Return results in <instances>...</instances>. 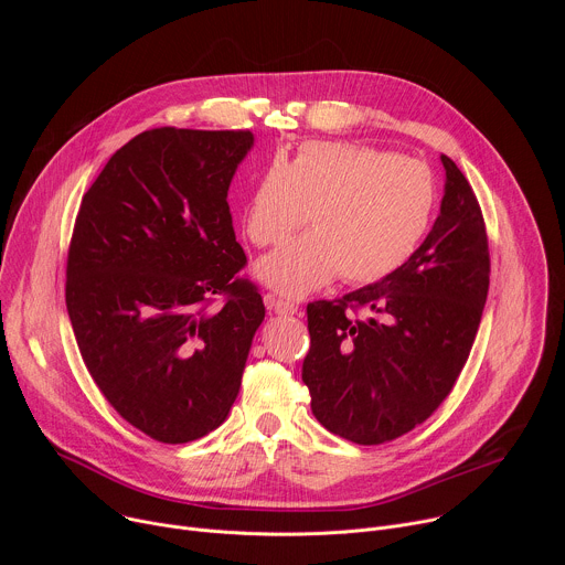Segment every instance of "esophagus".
Wrapping results in <instances>:
<instances>
[{"label":"esophagus","mask_w":565,"mask_h":565,"mask_svg":"<svg viewBox=\"0 0 565 565\" xmlns=\"http://www.w3.org/2000/svg\"><path fill=\"white\" fill-rule=\"evenodd\" d=\"M264 303L268 306V310H273V312H277V315H295V312L299 310L292 301L277 299L275 295H266V297H264Z\"/></svg>","instance_id":"obj_1"}]
</instances>
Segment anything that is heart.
Segmentation results:
<instances>
[{
	"mask_svg": "<svg viewBox=\"0 0 565 565\" xmlns=\"http://www.w3.org/2000/svg\"><path fill=\"white\" fill-rule=\"evenodd\" d=\"M436 205L427 166L395 151L358 142L312 140L292 163L275 158L257 179L244 212L255 246L279 244L262 257L255 275L273 290L303 297L333 281L373 284L416 253Z\"/></svg>",
	"mask_w": 565,
	"mask_h": 565,
	"instance_id": "obj_1",
	"label": "heart"
}]
</instances>
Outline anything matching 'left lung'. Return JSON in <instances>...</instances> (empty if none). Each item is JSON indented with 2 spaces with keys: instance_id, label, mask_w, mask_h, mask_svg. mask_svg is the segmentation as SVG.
I'll use <instances>...</instances> for the list:
<instances>
[{
  "instance_id": "left-lung-1",
  "label": "left lung",
  "mask_w": 565,
  "mask_h": 565,
  "mask_svg": "<svg viewBox=\"0 0 565 565\" xmlns=\"http://www.w3.org/2000/svg\"><path fill=\"white\" fill-rule=\"evenodd\" d=\"M440 214L388 277L306 308L301 380L315 418L335 436L380 445L425 423L454 388L490 288L486 221L471 185L440 153ZM365 310L364 318L352 312Z\"/></svg>"
}]
</instances>
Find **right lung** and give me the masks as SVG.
Listing matches in <instances>:
<instances>
[{"label":"right lung","mask_w":565,"mask_h":565,"mask_svg":"<svg viewBox=\"0 0 565 565\" xmlns=\"http://www.w3.org/2000/svg\"><path fill=\"white\" fill-rule=\"evenodd\" d=\"M250 131L160 127L120 147L79 205L66 310L109 405L160 443H190L230 414L266 317L227 205ZM226 303L207 311L214 294Z\"/></svg>","instance_id":"1"}]
</instances>
